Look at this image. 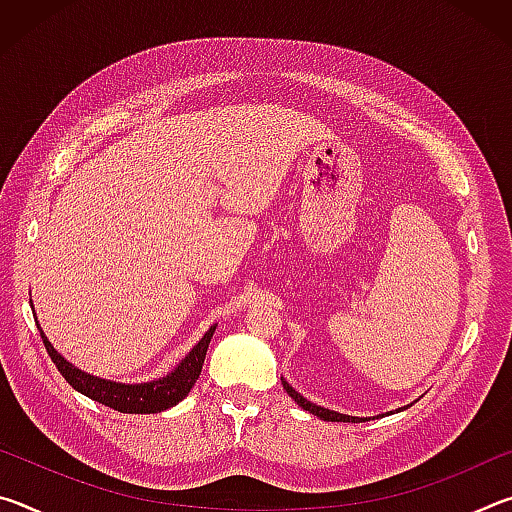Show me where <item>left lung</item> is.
Segmentation results:
<instances>
[{
	"label": "left lung",
	"mask_w": 512,
	"mask_h": 512,
	"mask_svg": "<svg viewBox=\"0 0 512 512\" xmlns=\"http://www.w3.org/2000/svg\"><path fill=\"white\" fill-rule=\"evenodd\" d=\"M282 386H284V391L289 393V397L293 402H296L298 406H302V409L305 411H309V413H314L316 418H320V420H325V422H366L368 418H357V415H345V413H339V411H329V409H325V406H318V404H314V402H309L307 397H302L296 388H293L289 381H284L282 379ZM411 406V404H409ZM409 406H402V409H397V413L400 411H404V409H409ZM393 413V411H391ZM381 415H386V413H381Z\"/></svg>",
	"instance_id": "obj_1"
}]
</instances>
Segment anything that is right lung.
Segmentation results:
<instances>
[{"label":"right lung","instance_id":"add662e5","mask_svg":"<svg viewBox=\"0 0 512 512\" xmlns=\"http://www.w3.org/2000/svg\"><path fill=\"white\" fill-rule=\"evenodd\" d=\"M38 329L51 361L56 363L60 375L67 379V384L72 386L74 391L83 393L85 397H90V400L99 402L103 406H110V409H115L119 413H160V411L171 409V406H176L178 402H183L189 395V391L194 388L196 379L203 370L205 354H207V348H210L216 325L207 329L203 339L185 354V359L180 361L176 368L167 372L164 377L144 381V384H119V381L94 377L90 372L76 368L74 363H69L63 354L51 345V341L47 339L45 332H42L40 325Z\"/></svg>","mask_w":512,"mask_h":512}]
</instances>
